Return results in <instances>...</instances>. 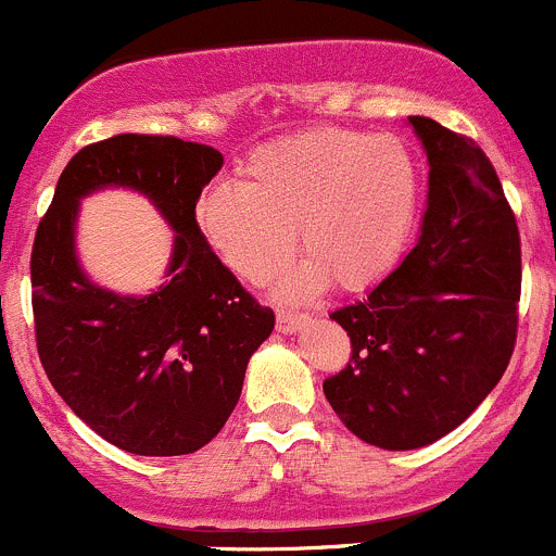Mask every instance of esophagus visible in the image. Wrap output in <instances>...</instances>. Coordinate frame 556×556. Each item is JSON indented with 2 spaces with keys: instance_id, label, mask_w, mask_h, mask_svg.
Masks as SVG:
<instances>
[{
  "instance_id": "34e87169",
  "label": "esophagus",
  "mask_w": 556,
  "mask_h": 556,
  "mask_svg": "<svg viewBox=\"0 0 556 556\" xmlns=\"http://www.w3.org/2000/svg\"><path fill=\"white\" fill-rule=\"evenodd\" d=\"M309 323V314H295V312H279L277 314V330L279 333L290 336L301 330V325Z\"/></svg>"
}]
</instances>
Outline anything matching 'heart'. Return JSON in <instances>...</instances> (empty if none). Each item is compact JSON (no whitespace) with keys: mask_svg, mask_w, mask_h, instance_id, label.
Returning a JSON list of instances; mask_svg holds the SVG:
<instances>
[{"mask_svg":"<svg viewBox=\"0 0 556 556\" xmlns=\"http://www.w3.org/2000/svg\"><path fill=\"white\" fill-rule=\"evenodd\" d=\"M417 164L397 137L312 128L257 148L237 185L201 195L195 223L217 257L250 285L290 263L295 231L306 266L279 288L285 301L328 282L361 293L395 268L417 215Z\"/></svg>","mask_w":556,"mask_h":556,"instance_id":"obj_1","label":"heart"}]
</instances>
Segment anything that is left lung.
Here are the masks:
<instances>
[{
  "instance_id": "left-lung-1",
  "label": "left lung",
  "mask_w": 556,
  "mask_h": 556,
  "mask_svg": "<svg viewBox=\"0 0 556 556\" xmlns=\"http://www.w3.org/2000/svg\"><path fill=\"white\" fill-rule=\"evenodd\" d=\"M428 155L419 237L395 271L330 319L352 357L323 392L350 433L406 452L444 439L495 390L517 341V217L476 142L412 115Z\"/></svg>"
}]
</instances>
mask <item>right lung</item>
I'll return each mask as SVG.
<instances>
[{
  "label": "right lung",
  "mask_w": 556,
  "mask_h": 556,
  "mask_svg": "<svg viewBox=\"0 0 556 556\" xmlns=\"http://www.w3.org/2000/svg\"><path fill=\"white\" fill-rule=\"evenodd\" d=\"M220 166L210 144L117 134L66 164L37 228L39 361L66 406L123 452L177 457L210 444L274 330V312L244 293L195 223V201ZM106 187L137 189L175 233L167 279L144 296L97 286L76 255L79 201Z\"/></svg>",
  "instance_id": "right-lung-1"
}]
</instances>
